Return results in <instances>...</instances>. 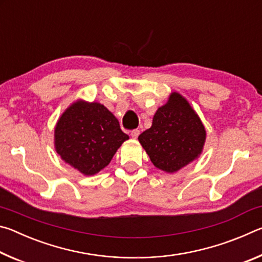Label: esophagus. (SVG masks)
Masks as SVG:
<instances>
[{
  "label": "esophagus",
  "instance_id": "1",
  "mask_svg": "<svg viewBox=\"0 0 262 262\" xmlns=\"http://www.w3.org/2000/svg\"><path fill=\"white\" fill-rule=\"evenodd\" d=\"M140 135V130L139 129H134L130 132V136L133 137V139H137V136Z\"/></svg>",
  "mask_w": 262,
  "mask_h": 262
}]
</instances>
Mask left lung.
<instances>
[{
	"instance_id": "left-lung-1",
	"label": "left lung",
	"mask_w": 262,
	"mask_h": 262,
	"mask_svg": "<svg viewBox=\"0 0 262 262\" xmlns=\"http://www.w3.org/2000/svg\"><path fill=\"white\" fill-rule=\"evenodd\" d=\"M139 141L155 166L173 173L200 156L206 129L188 101L178 92H172Z\"/></svg>"
}]
</instances>
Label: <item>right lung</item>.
I'll return each mask as SVG.
<instances>
[{
    "label": "right lung",
    "mask_w": 262,
    "mask_h": 262,
    "mask_svg": "<svg viewBox=\"0 0 262 262\" xmlns=\"http://www.w3.org/2000/svg\"><path fill=\"white\" fill-rule=\"evenodd\" d=\"M128 139L104 105L84 100L75 101L64 111L54 130L56 152L84 176H94L107 166Z\"/></svg>",
    "instance_id": "add662e5"
}]
</instances>
